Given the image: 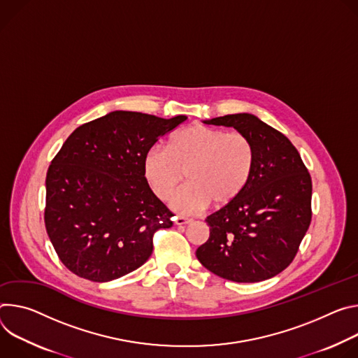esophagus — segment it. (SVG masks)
I'll return each instance as SVG.
<instances>
[{"label": "esophagus", "mask_w": 358, "mask_h": 358, "mask_svg": "<svg viewBox=\"0 0 358 358\" xmlns=\"http://www.w3.org/2000/svg\"><path fill=\"white\" fill-rule=\"evenodd\" d=\"M192 222V219H187L185 216H176L175 217V224L176 226H183V224H189Z\"/></svg>", "instance_id": "obj_1"}]
</instances>
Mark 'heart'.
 I'll return each mask as SVG.
<instances>
[{
	"label": "heart",
	"instance_id": "b5f03b06",
	"mask_svg": "<svg viewBox=\"0 0 358 358\" xmlns=\"http://www.w3.org/2000/svg\"><path fill=\"white\" fill-rule=\"evenodd\" d=\"M252 141L241 132L196 124L173 134L168 148L153 146L143 157V175L159 199H169L185 179L189 183L173 197L182 213L231 203L246 189L255 169Z\"/></svg>",
	"mask_w": 358,
	"mask_h": 358
}]
</instances>
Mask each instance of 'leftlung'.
Here are the masks:
<instances>
[{"mask_svg":"<svg viewBox=\"0 0 358 358\" xmlns=\"http://www.w3.org/2000/svg\"><path fill=\"white\" fill-rule=\"evenodd\" d=\"M203 122L245 134L255 146L256 161L242 194L206 217L210 236L196 257L226 280H267L293 262L310 226L308 171L293 143L252 113Z\"/></svg>","mask_w":358,"mask_h":358,"instance_id":"left-lung-1","label":"left lung"}]
</instances>
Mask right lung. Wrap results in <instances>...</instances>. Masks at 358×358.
Instances as JSON below:
<instances>
[{"label": "right lung", "mask_w": 358, "mask_h": 358, "mask_svg": "<svg viewBox=\"0 0 358 358\" xmlns=\"http://www.w3.org/2000/svg\"><path fill=\"white\" fill-rule=\"evenodd\" d=\"M187 116L113 110L76 128L47 172L45 227L64 266L105 283L141 267L172 212L143 175L146 152Z\"/></svg>", "instance_id": "add662e5"}]
</instances>
